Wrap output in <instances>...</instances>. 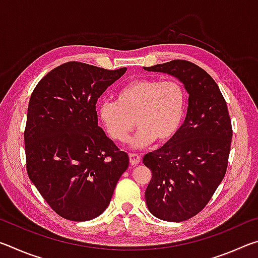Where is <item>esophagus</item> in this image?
<instances>
[{"mask_svg": "<svg viewBox=\"0 0 258 258\" xmlns=\"http://www.w3.org/2000/svg\"><path fill=\"white\" fill-rule=\"evenodd\" d=\"M140 161H141V157H140L138 154H130V163L131 165H138Z\"/></svg>", "mask_w": 258, "mask_h": 258, "instance_id": "esophagus-1", "label": "esophagus"}]
</instances>
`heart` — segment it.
I'll use <instances>...</instances> for the list:
<instances>
[{"instance_id":"heart-1","label":"heart","mask_w":258,"mask_h":258,"mask_svg":"<svg viewBox=\"0 0 258 258\" xmlns=\"http://www.w3.org/2000/svg\"><path fill=\"white\" fill-rule=\"evenodd\" d=\"M185 107L186 93L181 83L140 78L121 87L116 101L100 102L98 115L107 134L118 142L127 141L135 119L139 130L131 146L141 148L156 139L160 143L171 141L181 128Z\"/></svg>"}]
</instances>
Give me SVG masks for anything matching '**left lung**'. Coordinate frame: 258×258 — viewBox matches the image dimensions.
Returning <instances> with one entry per match:
<instances>
[{
  "mask_svg": "<svg viewBox=\"0 0 258 258\" xmlns=\"http://www.w3.org/2000/svg\"><path fill=\"white\" fill-rule=\"evenodd\" d=\"M143 69L174 76L189 94L177 134L143 157L152 173L146 190L148 209L163 221H186L203 211L225 175L232 139L228 106L215 81L190 61Z\"/></svg>",
  "mask_w": 258,
  "mask_h": 258,
  "instance_id": "obj_1",
  "label": "left lung"
}]
</instances>
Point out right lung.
<instances>
[{
    "label": "right lung",
    "mask_w": 258,
    "mask_h": 258,
    "mask_svg": "<svg viewBox=\"0 0 258 258\" xmlns=\"http://www.w3.org/2000/svg\"><path fill=\"white\" fill-rule=\"evenodd\" d=\"M126 71L71 61L43 77L30 97L24 134L28 176L66 220L101 215L128 167V155L98 125L95 108Z\"/></svg>",
    "instance_id": "1"
}]
</instances>
